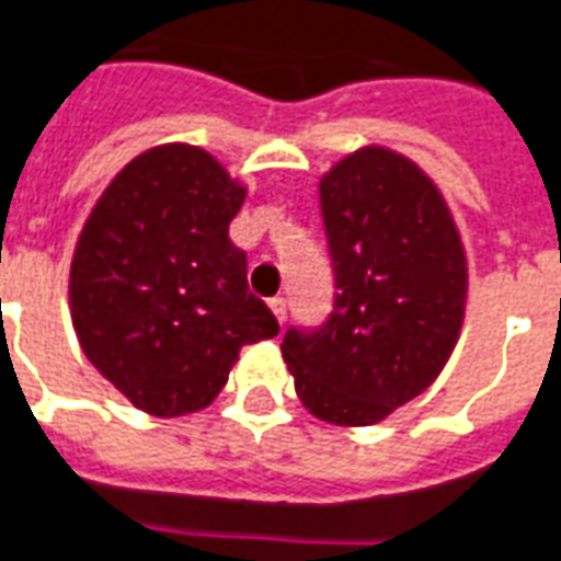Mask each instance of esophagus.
I'll list each match as a JSON object with an SVG mask.
<instances>
[{
  "instance_id": "obj_1",
  "label": "esophagus",
  "mask_w": 561,
  "mask_h": 561,
  "mask_svg": "<svg viewBox=\"0 0 561 561\" xmlns=\"http://www.w3.org/2000/svg\"><path fill=\"white\" fill-rule=\"evenodd\" d=\"M268 308L274 311V318L284 323V318H287V299L284 296H274V299H268Z\"/></svg>"
}]
</instances>
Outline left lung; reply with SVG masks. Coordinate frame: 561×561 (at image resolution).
<instances>
[{
	"label": "left lung",
	"mask_w": 561,
	"mask_h": 561,
	"mask_svg": "<svg viewBox=\"0 0 561 561\" xmlns=\"http://www.w3.org/2000/svg\"><path fill=\"white\" fill-rule=\"evenodd\" d=\"M335 299L320 327H289L280 354L311 415L366 427L431 388L458 342L467 259L431 176L381 146L320 180Z\"/></svg>",
	"instance_id": "1"
}]
</instances>
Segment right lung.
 <instances>
[{
  "instance_id": "1",
  "label": "right lung",
  "mask_w": 561,
  "mask_h": 561,
  "mask_svg": "<svg viewBox=\"0 0 561 561\" xmlns=\"http://www.w3.org/2000/svg\"><path fill=\"white\" fill-rule=\"evenodd\" d=\"M243 195L214 156L170 142L134 158L81 229L69 272L81 351L149 415L210 405L241 347L280 330L229 238Z\"/></svg>"
}]
</instances>
